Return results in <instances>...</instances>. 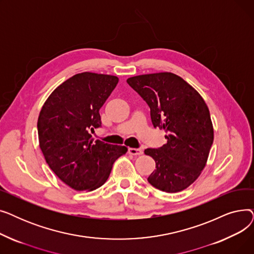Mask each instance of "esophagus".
Listing matches in <instances>:
<instances>
[{
	"instance_id": "1",
	"label": "esophagus",
	"mask_w": 254,
	"mask_h": 254,
	"mask_svg": "<svg viewBox=\"0 0 254 254\" xmlns=\"http://www.w3.org/2000/svg\"><path fill=\"white\" fill-rule=\"evenodd\" d=\"M128 153H129L130 155L137 156V155L143 154V151H142L141 149H138V148H128Z\"/></svg>"
}]
</instances>
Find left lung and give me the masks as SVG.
I'll return each mask as SVG.
<instances>
[{
  "instance_id": "left-lung-1",
  "label": "left lung",
  "mask_w": 254,
  "mask_h": 254,
  "mask_svg": "<svg viewBox=\"0 0 254 254\" xmlns=\"http://www.w3.org/2000/svg\"><path fill=\"white\" fill-rule=\"evenodd\" d=\"M127 82L148 104L153 127L166 132L167 143L161 148L144 151L155 161L148 182L170 193L188 189L206 167L214 139L207 104L190 84L170 72L138 75Z\"/></svg>"
}]
</instances>
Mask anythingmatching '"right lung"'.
Masks as SVG:
<instances>
[{
    "label": "right lung",
    "instance_id": "obj_1",
    "mask_svg": "<svg viewBox=\"0 0 254 254\" xmlns=\"http://www.w3.org/2000/svg\"><path fill=\"white\" fill-rule=\"evenodd\" d=\"M118 77L79 73L59 85L38 117L39 146L55 174L71 189L91 191L108 179L113 164L127 148L95 140L89 131L101 127L100 109Z\"/></svg>",
    "mask_w": 254,
    "mask_h": 254
}]
</instances>
